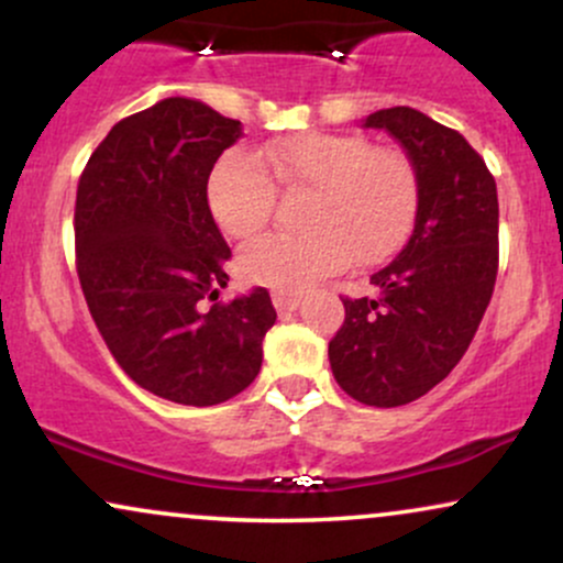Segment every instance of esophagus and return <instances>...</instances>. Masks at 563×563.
Returning <instances> with one entry per match:
<instances>
[{"label": "esophagus", "mask_w": 563, "mask_h": 563, "mask_svg": "<svg viewBox=\"0 0 563 563\" xmlns=\"http://www.w3.org/2000/svg\"><path fill=\"white\" fill-rule=\"evenodd\" d=\"M273 303H275V309L277 312H296V309H299V303H301V299L296 294H275L273 296Z\"/></svg>", "instance_id": "1"}]
</instances>
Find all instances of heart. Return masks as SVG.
I'll return each mask as SVG.
<instances>
[{
  "label": "heart",
  "instance_id": "heart-1",
  "mask_svg": "<svg viewBox=\"0 0 563 563\" xmlns=\"http://www.w3.org/2000/svg\"><path fill=\"white\" fill-rule=\"evenodd\" d=\"M312 187L301 235H264L241 251L238 269L254 286L296 294L352 260L380 262L412 224L418 183L410 161L357 134L301 132L264 145L256 156L230 151L209 174V209L230 238L264 228L275 184Z\"/></svg>",
  "mask_w": 563,
  "mask_h": 563
}]
</instances>
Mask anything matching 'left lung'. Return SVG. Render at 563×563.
Masks as SVG:
<instances>
[{"instance_id": "left-lung-1", "label": "left lung", "mask_w": 563, "mask_h": 563, "mask_svg": "<svg viewBox=\"0 0 563 563\" xmlns=\"http://www.w3.org/2000/svg\"><path fill=\"white\" fill-rule=\"evenodd\" d=\"M363 126L405 147L418 183L416 224L397 260L371 277L378 294L344 299L328 360L349 397L397 407L448 378L493 299L497 187L461 132L416 108H384Z\"/></svg>"}]
</instances>
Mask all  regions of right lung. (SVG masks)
Masks as SVG:
<instances>
[{"instance_id":"1","label":"right lung","mask_w":563,"mask_h":563,"mask_svg":"<svg viewBox=\"0 0 563 563\" xmlns=\"http://www.w3.org/2000/svg\"><path fill=\"white\" fill-rule=\"evenodd\" d=\"M243 137L241 121L192 97H166L119 121L76 192V269L97 331L142 389L209 407L260 376L277 314L264 288L230 303L209 174Z\"/></svg>"}]
</instances>
